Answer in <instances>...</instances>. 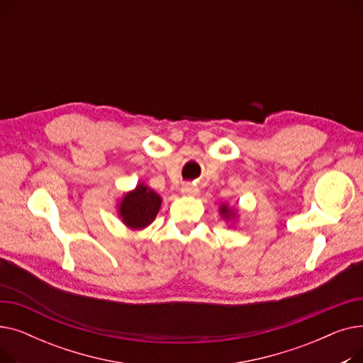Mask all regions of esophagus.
Wrapping results in <instances>:
<instances>
[{
    "label": "esophagus",
    "mask_w": 363,
    "mask_h": 363,
    "mask_svg": "<svg viewBox=\"0 0 363 363\" xmlns=\"http://www.w3.org/2000/svg\"><path fill=\"white\" fill-rule=\"evenodd\" d=\"M182 193H184V194H196V193H197V188L193 186L191 184H185V185L182 186Z\"/></svg>",
    "instance_id": "esophagus-1"
}]
</instances>
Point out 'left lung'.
Returning <instances> with one entry per match:
<instances>
[{"label":"left lung","instance_id":"obj_1","mask_svg":"<svg viewBox=\"0 0 363 363\" xmlns=\"http://www.w3.org/2000/svg\"><path fill=\"white\" fill-rule=\"evenodd\" d=\"M220 215H222L223 218H226V219H230V218H234V211H231L230 207H228L226 204H223V206L220 207Z\"/></svg>","mask_w":363,"mask_h":363}]
</instances>
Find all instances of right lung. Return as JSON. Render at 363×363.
Segmentation results:
<instances>
[{
    "instance_id": "right-lung-1",
    "label": "right lung",
    "mask_w": 363,
    "mask_h": 363,
    "mask_svg": "<svg viewBox=\"0 0 363 363\" xmlns=\"http://www.w3.org/2000/svg\"><path fill=\"white\" fill-rule=\"evenodd\" d=\"M162 204V199L147 185L140 184L133 191L128 193L119 204V215L123 223L132 230H143L155 218Z\"/></svg>"
}]
</instances>
